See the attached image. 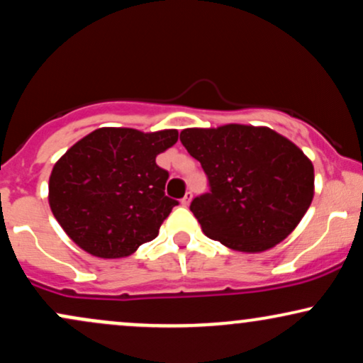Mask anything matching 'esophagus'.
I'll return each instance as SVG.
<instances>
[{
  "label": "esophagus",
  "mask_w": 363,
  "mask_h": 363,
  "mask_svg": "<svg viewBox=\"0 0 363 363\" xmlns=\"http://www.w3.org/2000/svg\"><path fill=\"white\" fill-rule=\"evenodd\" d=\"M191 199H193V194H191V193H186V194H184V198L181 199V205H182V206H189Z\"/></svg>",
  "instance_id": "esophagus-1"
}]
</instances>
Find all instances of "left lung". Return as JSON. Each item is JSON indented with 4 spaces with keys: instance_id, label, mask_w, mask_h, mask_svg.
Masks as SVG:
<instances>
[{
    "instance_id": "obj_1",
    "label": "left lung",
    "mask_w": 363,
    "mask_h": 363,
    "mask_svg": "<svg viewBox=\"0 0 363 363\" xmlns=\"http://www.w3.org/2000/svg\"><path fill=\"white\" fill-rule=\"evenodd\" d=\"M181 141L201 164L210 193L194 198L203 232L239 252L285 240L314 198V165L289 138L266 126L187 128Z\"/></svg>"
}]
</instances>
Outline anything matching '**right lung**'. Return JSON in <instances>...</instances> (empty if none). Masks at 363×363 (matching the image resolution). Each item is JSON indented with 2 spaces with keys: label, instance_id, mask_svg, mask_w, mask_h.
Wrapping results in <instances>:
<instances>
[{
  "label": "right lung",
  "instance_id": "right-lung-1",
  "mask_svg": "<svg viewBox=\"0 0 363 363\" xmlns=\"http://www.w3.org/2000/svg\"><path fill=\"white\" fill-rule=\"evenodd\" d=\"M177 136V129L99 128L77 141L49 177V206L66 235L102 259L131 256L155 239L177 205L164 193L169 172L155 158Z\"/></svg>",
  "mask_w": 363,
  "mask_h": 363
}]
</instances>
